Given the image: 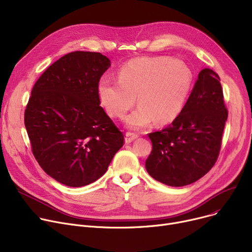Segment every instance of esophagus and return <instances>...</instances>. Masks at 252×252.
<instances>
[{"label":"esophagus","mask_w":252,"mask_h":252,"mask_svg":"<svg viewBox=\"0 0 252 252\" xmlns=\"http://www.w3.org/2000/svg\"><path fill=\"white\" fill-rule=\"evenodd\" d=\"M138 137H139V136H138L137 134H135V133H129V131H127V133L126 134L125 141H126V144H128V143H130V142H133L134 140H136Z\"/></svg>","instance_id":"1"}]
</instances>
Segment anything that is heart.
Segmentation results:
<instances>
[{
	"label": "heart",
	"instance_id": "obj_1",
	"mask_svg": "<svg viewBox=\"0 0 252 252\" xmlns=\"http://www.w3.org/2000/svg\"><path fill=\"white\" fill-rule=\"evenodd\" d=\"M193 83L189 66L166 56L139 57L124 64L118 82L102 76L97 94L110 116L123 118L136 104L139 108L126 119L130 128L173 123L182 113Z\"/></svg>",
	"mask_w": 252,
	"mask_h": 252
}]
</instances>
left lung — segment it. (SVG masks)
Returning a JSON list of instances; mask_svg holds the SVG:
<instances>
[{"instance_id": "obj_1", "label": "left lung", "mask_w": 252, "mask_h": 252, "mask_svg": "<svg viewBox=\"0 0 252 252\" xmlns=\"http://www.w3.org/2000/svg\"><path fill=\"white\" fill-rule=\"evenodd\" d=\"M220 81L214 70L202 69L179 117L149 134L152 151L145 165L156 181L171 187L186 186L217 162L228 118Z\"/></svg>"}]
</instances>
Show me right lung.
Masks as SVG:
<instances>
[{
  "label": "right lung",
  "instance_id": "right-lung-1",
  "mask_svg": "<svg viewBox=\"0 0 252 252\" xmlns=\"http://www.w3.org/2000/svg\"><path fill=\"white\" fill-rule=\"evenodd\" d=\"M110 60L75 51L50 65L34 84L24 112L32 151L45 173L69 187L101 178L124 134L100 106L97 85Z\"/></svg>",
  "mask_w": 252,
  "mask_h": 252
}]
</instances>
